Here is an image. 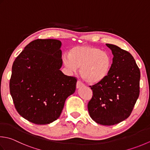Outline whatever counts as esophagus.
Segmentation results:
<instances>
[{
    "instance_id": "esophagus-1",
    "label": "esophagus",
    "mask_w": 150,
    "mask_h": 150,
    "mask_svg": "<svg viewBox=\"0 0 150 150\" xmlns=\"http://www.w3.org/2000/svg\"><path fill=\"white\" fill-rule=\"evenodd\" d=\"M84 86V84L82 83L81 81H78L77 83V88H79L81 87V86Z\"/></svg>"
}]
</instances>
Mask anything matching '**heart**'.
I'll return each mask as SVG.
<instances>
[{"instance_id":"heart-1","label":"heart","mask_w":150,"mask_h":150,"mask_svg":"<svg viewBox=\"0 0 150 150\" xmlns=\"http://www.w3.org/2000/svg\"><path fill=\"white\" fill-rule=\"evenodd\" d=\"M64 65L70 71L80 67V75L90 84H97L107 77L112 64L109 53L95 47L84 45L72 48L63 57Z\"/></svg>"}]
</instances>
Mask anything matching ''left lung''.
<instances>
[{"mask_svg": "<svg viewBox=\"0 0 150 150\" xmlns=\"http://www.w3.org/2000/svg\"><path fill=\"white\" fill-rule=\"evenodd\" d=\"M114 57L107 77L90 86L93 96L88 104L91 118L99 124L113 125L127 119L140 93V72L129 52L107 43Z\"/></svg>", "mask_w": 150, "mask_h": 150, "instance_id": "left-lung-1", "label": "left lung"}]
</instances>
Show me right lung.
Listing matches in <instances>:
<instances>
[{"label":"right lung","instance_id":"obj_1","mask_svg":"<svg viewBox=\"0 0 150 150\" xmlns=\"http://www.w3.org/2000/svg\"><path fill=\"white\" fill-rule=\"evenodd\" d=\"M62 43L31 42L13 62L10 92L16 110L33 124L45 125L60 116L66 99L75 92L77 79L64 75Z\"/></svg>","mask_w":150,"mask_h":150}]
</instances>
